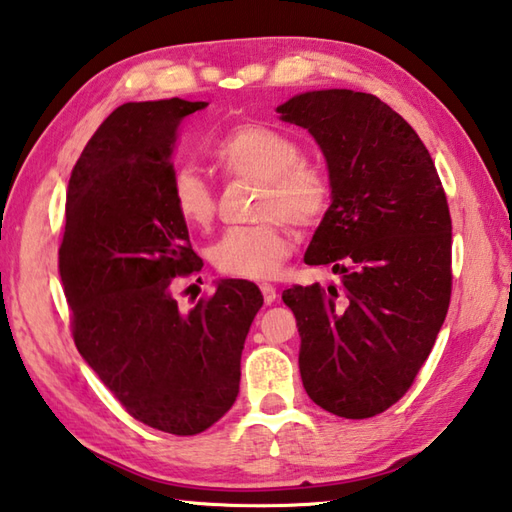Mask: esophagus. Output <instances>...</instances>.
<instances>
[{"mask_svg": "<svg viewBox=\"0 0 512 512\" xmlns=\"http://www.w3.org/2000/svg\"><path fill=\"white\" fill-rule=\"evenodd\" d=\"M259 290H262L264 302L270 306L277 299V288L273 284H259Z\"/></svg>", "mask_w": 512, "mask_h": 512, "instance_id": "1", "label": "esophagus"}]
</instances>
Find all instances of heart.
Returning a JSON list of instances; mask_svg holds the SVG:
<instances>
[{"label": "heart", "mask_w": 512, "mask_h": 512, "mask_svg": "<svg viewBox=\"0 0 512 512\" xmlns=\"http://www.w3.org/2000/svg\"><path fill=\"white\" fill-rule=\"evenodd\" d=\"M213 164L224 179H255L262 184L257 217L262 222L235 226L210 248V262L224 277L266 279L290 250L286 224L297 230L319 226L330 206V182L319 166L302 159V148L279 130L244 122L228 130L213 148ZM170 204L193 230H208L217 215V195L193 168H179L170 182Z\"/></svg>", "instance_id": "heart-1"}]
</instances>
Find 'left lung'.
Returning <instances> with one entry per match:
<instances>
[{"label": "left lung", "instance_id": "obj_1", "mask_svg": "<svg viewBox=\"0 0 512 512\" xmlns=\"http://www.w3.org/2000/svg\"><path fill=\"white\" fill-rule=\"evenodd\" d=\"M326 157L333 204L304 262L335 286H293L299 373L328 413L366 419L413 386L453 290V224L433 157L406 119L368 93L313 90L277 108Z\"/></svg>", "mask_w": 512, "mask_h": 512}]
</instances>
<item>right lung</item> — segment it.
<instances>
[{
  "mask_svg": "<svg viewBox=\"0 0 512 512\" xmlns=\"http://www.w3.org/2000/svg\"><path fill=\"white\" fill-rule=\"evenodd\" d=\"M206 102L162 99L115 108L70 173L59 277L75 346L130 417L197 435L239 393V362L264 297L226 279L195 308L173 282L204 266L170 204V153L182 119Z\"/></svg>",
  "mask_w": 512,
  "mask_h": 512,
  "instance_id": "1",
  "label": "right lung"
}]
</instances>
